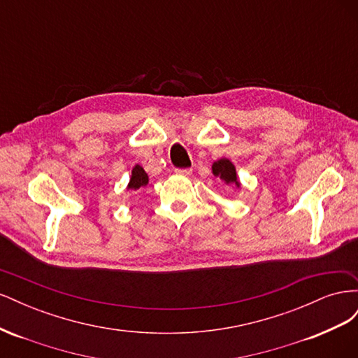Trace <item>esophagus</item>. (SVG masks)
<instances>
[{"instance_id": "1", "label": "esophagus", "mask_w": 358, "mask_h": 358, "mask_svg": "<svg viewBox=\"0 0 358 358\" xmlns=\"http://www.w3.org/2000/svg\"><path fill=\"white\" fill-rule=\"evenodd\" d=\"M175 173H176V175H180V176H191L192 170L191 169H176Z\"/></svg>"}]
</instances>
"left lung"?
<instances>
[{
	"label": "left lung",
	"mask_w": 358,
	"mask_h": 358,
	"mask_svg": "<svg viewBox=\"0 0 358 358\" xmlns=\"http://www.w3.org/2000/svg\"><path fill=\"white\" fill-rule=\"evenodd\" d=\"M212 173L216 176L224 180L227 185H234L236 188H241V182L237 179V173L236 167L233 162L229 158H221L218 161H215L212 164Z\"/></svg>",
	"instance_id": "8db88e82"
}]
</instances>
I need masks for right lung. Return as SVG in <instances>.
<instances>
[{"mask_svg": "<svg viewBox=\"0 0 358 358\" xmlns=\"http://www.w3.org/2000/svg\"><path fill=\"white\" fill-rule=\"evenodd\" d=\"M149 178H148V173L143 170L142 166L136 164L131 170V178H129L128 182V187L127 189H131V191H137L140 188H143L148 185Z\"/></svg>", "mask_w": 358, "mask_h": 358, "instance_id": "obj_1", "label": "right lung"}]
</instances>
